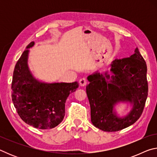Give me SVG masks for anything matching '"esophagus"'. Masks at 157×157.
I'll list each match as a JSON object with an SVG mask.
<instances>
[{"label": "esophagus", "mask_w": 157, "mask_h": 157, "mask_svg": "<svg viewBox=\"0 0 157 157\" xmlns=\"http://www.w3.org/2000/svg\"><path fill=\"white\" fill-rule=\"evenodd\" d=\"M87 82H87L86 79L83 78H81L80 79H79V85H80L81 86H85V85L87 84Z\"/></svg>", "instance_id": "34e87169"}]
</instances>
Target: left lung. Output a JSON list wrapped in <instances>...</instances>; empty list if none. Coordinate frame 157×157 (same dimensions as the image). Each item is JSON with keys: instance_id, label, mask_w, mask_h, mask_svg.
Returning <instances> with one entry per match:
<instances>
[{"instance_id": "obj_1", "label": "left lung", "mask_w": 157, "mask_h": 157, "mask_svg": "<svg viewBox=\"0 0 157 157\" xmlns=\"http://www.w3.org/2000/svg\"><path fill=\"white\" fill-rule=\"evenodd\" d=\"M110 77L99 72L87 78V97L91 107V123L105 132L126 128L139 119L143 113L148 94L147 66L136 48L129 57L116 59L111 64ZM119 102L132 105L130 112L118 117L114 110Z\"/></svg>"}]
</instances>
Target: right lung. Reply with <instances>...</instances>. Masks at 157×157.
I'll use <instances>...</instances> for the list:
<instances>
[{
	"label": "right lung",
	"mask_w": 157,
	"mask_h": 157,
	"mask_svg": "<svg viewBox=\"0 0 157 157\" xmlns=\"http://www.w3.org/2000/svg\"><path fill=\"white\" fill-rule=\"evenodd\" d=\"M32 41L16 63L12 82V98L21 118L30 125L41 129L57 126L65 116V103L68 95L78 88L72 83H45L34 78L28 59Z\"/></svg>",
	"instance_id": "add662e5"
}]
</instances>
